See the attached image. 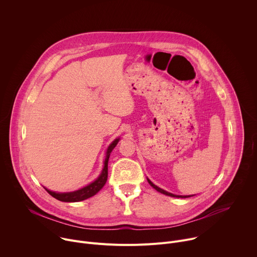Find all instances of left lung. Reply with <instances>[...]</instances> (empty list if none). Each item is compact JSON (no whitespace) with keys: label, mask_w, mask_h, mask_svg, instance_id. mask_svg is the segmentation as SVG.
Wrapping results in <instances>:
<instances>
[{"label":"left lung","mask_w":257,"mask_h":257,"mask_svg":"<svg viewBox=\"0 0 257 257\" xmlns=\"http://www.w3.org/2000/svg\"><path fill=\"white\" fill-rule=\"evenodd\" d=\"M148 181H149V183L150 184L157 190V191H159V192H161V193H163V194H165V195H168V196H172V197H181V198H186V197H190V195L189 196H182V195H175V194H172V193H170V192H167V191H165V190H163V189H161L160 187H158V186H156L154 183H152V181L151 180H149L148 179Z\"/></svg>","instance_id":"obj_1"}]
</instances>
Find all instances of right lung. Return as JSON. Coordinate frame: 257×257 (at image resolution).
<instances>
[{"instance_id":"add662e5","label":"right lung","mask_w":257,"mask_h":257,"mask_svg":"<svg viewBox=\"0 0 257 257\" xmlns=\"http://www.w3.org/2000/svg\"><path fill=\"white\" fill-rule=\"evenodd\" d=\"M118 141H119V138L114 140L112 142V144L108 146L107 151H106V157H105V160H104V166H103L101 174L99 175V177L94 182L90 183V184L87 185L86 187H83L82 189L74 191V192H68V193H57V192L50 191L47 188H45V189L54 198H56V199H58L60 201H64V202L82 201L84 199H87V198L95 195L103 187V185L105 184L106 179H107V162H108V158H109V155H111V153L114 150L115 146L117 145Z\"/></svg>"}]
</instances>
